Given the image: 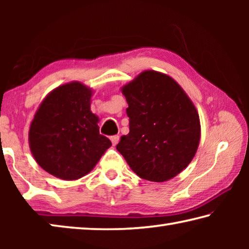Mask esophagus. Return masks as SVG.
I'll return each mask as SVG.
<instances>
[{
  "instance_id": "1",
  "label": "esophagus",
  "mask_w": 249,
  "mask_h": 249,
  "mask_svg": "<svg viewBox=\"0 0 249 249\" xmlns=\"http://www.w3.org/2000/svg\"><path fill=\"white\" fill-rule=\"evenodd\" d=\"M119 141H120L119 135H115V136H112L111 137V142H112V145L113 146H116L117 144H119Z\"/></svg>"
}]
</instances>
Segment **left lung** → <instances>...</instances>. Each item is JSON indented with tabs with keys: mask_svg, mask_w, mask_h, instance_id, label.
<instances>
[{
	"mask_svg": "<svg viewBox=\"0 0 249 249\" xmlns=\"http://www.w3.org/2000/svg\"><path fill=\"white\" fill-rule=\"evenodd\" d=\"M127 101L129 133L116 149L135 174L165 182L188 167L201 137L195 104L175 79L145 70L122 87Z\"/></svg>",
	"mask_w": 249,
	"mask_h": 249,
	"instance_id": "1",
	"label": "left lung"
}]
</instances>
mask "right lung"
Masks as SVG:
<instances>
[{"label":"right lung","mask_w":249,"mask_h":249,"mask_svg":"<svg viewBox=\"0 0 249 249\" xmlns=\"http://www.w3.org/2000/svg\"><path fill=\"white\" fill-rule=\"evenodd\" d=\"M92 94L82 82L61 84L46 95L34 115L29 148L36 162L56 178H82L112 146L100 135V120L90 108Z\"/></svg>","instance_id":"right-lung-1"}]
</instances>
